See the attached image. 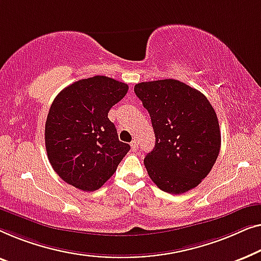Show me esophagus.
Returning a JSON list of instances; mask_svg holds the SVG:
<instances>
[{
	"instance_id": "1",
	"label": "esophagus",
	"mask_w": 261,
	"mask_h": 261,
	"mask_svg": "<svg viewBox=\"0 0 261 261\" xmlns=\"http://www.w3.org/2000/svg\"><path fill=\"white\" fill-rule=\"evenodd\" d=\"M130 145H131L132 151H136V150H137V148H138V143H137V141H136V139H134V141L130 143Z\"/></svg>"
}]
</instances>
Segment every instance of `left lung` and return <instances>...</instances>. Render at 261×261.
I'll return each mask as SVG.
<instances>
[{
	"mask_svg": "<svg viewBox=\"0 0 261 261\" xmlns=\"http://www.w3.org/2000/svg\"><path fill=\"white\" fill-rule=\"evenodd\" d=\"M135 93L148 110L155 148L144 159L161 190L182 194L211 172L221 148L219 120L200 91L175 79L139 83Z\"/></svg>",
	"mask_w": 261,
	"mask_h": 261,
	"instance_id": "left-lung-1",
	"label": "left lung"
}]
</instances>
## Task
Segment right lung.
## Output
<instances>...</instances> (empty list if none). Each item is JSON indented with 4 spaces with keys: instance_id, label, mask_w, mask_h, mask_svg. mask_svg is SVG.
Segmentation results:
<instances>
[{
    "instance_id": "add662e5",
    "label": "right lung",
    "mask_w": 261,
    "mask_h": 261,
    "mask_svg": "<svg viewBox=\"0 0 261 261\" xmlns=\"http://www.w3.org/2000/svg\"><path fill=\"white\" fill-rule=\"evenodd\" d=\"M127 90V84L95 75L65 87L53 100L45 126L46 151L66 183L94 192L116 172L130 145L119 142L108 113Z\"/></svg>"
}]
</instances>
